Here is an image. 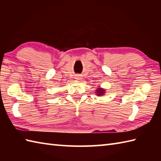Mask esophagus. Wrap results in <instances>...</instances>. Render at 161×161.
I'll use <instances>...</instances> for the list:
<instances>
[{
  "label": "esophagus",
  "mask_w": 161,
  "mask_h": 161,
  "mask_svg": "<svg viewBox=\"0 0 161 161\" xmlns=\"http://www.w3.org/2000/svg\"><path fill=\"white\" fill-rule=\"evenodd\" d=\"M76 79H77V80H81V76L80 75H76Z\"/></svg>",
  "instance_id": "obj_1"
}]
</instances>
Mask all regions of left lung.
I'll list each match as a JSON object with an SVG mask.
<instances>
[{"label": "left lung", "instance_id": "obj_1", "mask_svg": "<svg viewBox=\"0 0 161 161\" xmlns=\"http://www.w3.org/2000/svg\"><path fill=\"white\" fill-rule=\"evenodd\" d=\"M104 91H105L104 89H102V88H97L95 93H97V95H98V96H101V95L104 94V93H105Z\"/></svg>", "mask_w": 161, "mask_h": 161}]
</instances>
